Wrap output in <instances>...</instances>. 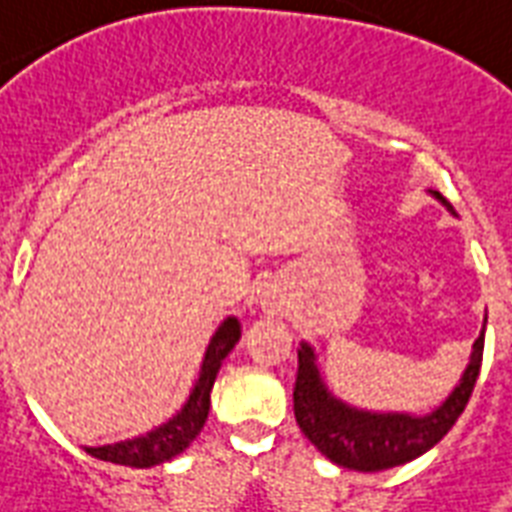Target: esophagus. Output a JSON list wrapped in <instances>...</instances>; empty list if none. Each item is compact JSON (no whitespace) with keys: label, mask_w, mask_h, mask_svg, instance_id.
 <instances>
[{"label":"esophagus","mask_w":512,"mask_h":512,"mask_svg":"<svg viewBox=\"0 0 512 512\" xmlns=\"http://www.w3.org/2000/svg\"><path fill=\"white\" fill-rule=\"evenodd\" d=\"M260 305L265 307V310H268V313H284V307H286V302H284V297H281V294H276V292H265L263 294V299H260Z\"/></svg>","instance_id":"1"}]
</instances>
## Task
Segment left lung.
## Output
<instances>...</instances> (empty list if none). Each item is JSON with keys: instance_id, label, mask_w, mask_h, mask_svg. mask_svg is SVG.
I'll use <instances>...</instances> for the list:
<instances>
[{"instance_id": "1", "label": "left lung", "mask_w": 512, "mask_h": 512, "mask_svg": "<svg viewBox=\"0 0 512 512\" xmlns=\"http://www.w3.org/2000/svg\"><path fill=\"white\" fill-rule=\"evenodd\" d=\"M450 213L452 205L439 194L431 191ZM299 368L294 381V418L302 434L326 455L331 463L350 468V471H386L394 465L410 463L429 452L444 434L455 426L465 405L471 400L473 386L481 371L484 357V331L473 342L471 363L465 368L460 384L442 405L429 415L410 413H371L360 410L328 392L315 350L307 342L299 344Z\"/></svg>"}]
</instances>
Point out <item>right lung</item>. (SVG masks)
Listing matches in <instances>:
<instances>
[{"label": "right lung", "instance_id": "add662e5", "mask_svg": "<svg viewBox=\"0 0 512 512\" xmlns=\"http://www.w3.org/2000/svg\"><path fill=\"white\" fill-rule=\"evenodd\" d=\"M239 336H242V326H239L236 318H226V321L220 323L210 344H207L205 360H202V368H199V376L194 381L189 400L184 402V407L170 421L147 431V434L126 439V442L86 447V452H89L91 458L128 465V468H152V465H160L165 460L181 455L197 439L202 426H205L207 413H210V392H213L215 376L220 371V363L236 347Z\"/></svg>", "mask_w": 512, "mask_h": 512}]
</instances>
